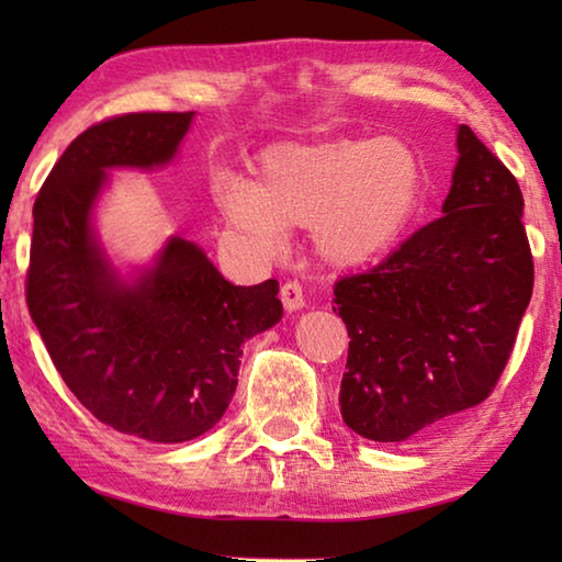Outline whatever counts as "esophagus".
Returning a JSON list of instances; mask_svg holds the SVG:
<instances>
[{"label": "esophagus", "mask_w": 562, "mask_h": 562, "mask_svg": "<svg viewBox=\"0 0 562 562\" xmlns=\"http://www.w3.org/2000/svg\"><path fill=\"white\" fill-rule=\"evenodd\" d=\"M280 297H282V304H284V310H288V312L304 307V294H302L300 282H294V280L284 282L282 290H280Z\"/></svg>", "instance_id": "obj_1"}]
</instances>
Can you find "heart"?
Wrapping results in <instances>:
<instances>
[{"label": "heart", "instance_id": "heart-1", "mask_svg": "<svg viewBox=\"0 0 562 562\" xmlns=\"http://www.w3.org/2000/svg\"><path fill=\"white\" fill-rule=\"evenodd\" d=\"M424 160L402 138H339L265 148L252 183L213 180L227 223L274 250L284 227H310L312 245L335 268L372 262L412 223L424 193Z\"/></svg>", "mask_w": 562, "mask_h": 562}]
</instances>
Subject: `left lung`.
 <instances>
[{
  "label": "left lung",
  "mask_w": 562,
  "mask_h": 562,
  "mask_svg": "<svg viewBox=\"0 0 562 562\" xmlns=\"http://www.w3.org/2000/svg\"><path fill=\"white\" fill-rule=\"evenodd\" d=\"M456 146L443 215L335 284L349 331L341 418L364 439L406 441L488 398L530 302L518 180L469 126Z\"/></svg>",
  "instance_id": "obj_1"
}]
</instances>
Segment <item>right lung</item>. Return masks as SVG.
Masks as SVG:
<instances>
[{
    "instance_id": "obj_1",
    "label": "right lung",
    "mask_w": 562,
    "mask_h": 562,
    "mask_svg": "<svg viewBox=\"0 0 562 562\" xmlns=\"http://www.w3.org/2000/svg\"><path fill=\"white\" fill-rule=\"evenodd\" d=\"M186 113H123L93 123L56 160L34 203L26 304L71 394L121 434L180 443L221 422L243 341L278 325V280L227 282L195 243L170 237L126 282L91 227L109 168L176 156Z\"/></svg>"
}]
</instances>
